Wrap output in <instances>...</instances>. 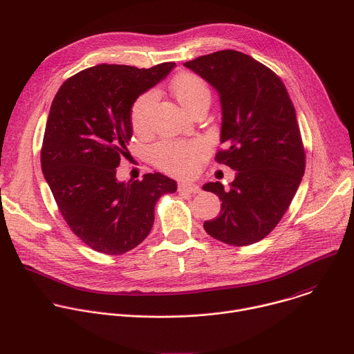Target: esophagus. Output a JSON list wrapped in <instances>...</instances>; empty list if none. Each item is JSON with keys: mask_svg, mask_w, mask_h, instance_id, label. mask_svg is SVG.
<instances>
[{"mask_svg": "<svg viewBox=\"0 0 354 354\" xmlns=\"http://www.w3.org/2000/svg\"><path fill=\"white\" fill-rule=\"evenodd\" d=\"M179 192H186V193H200V187L194 183L190 182H180L178 186Z\"/></svg>", "mask_w": 354, "mask_h": 354, "instance_id": "34e87169", "label": "esophagus"}]
</instances>
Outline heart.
I'll use <instances>...</instances> for the list:
<instances>
[{
  "label": "heart",
  "mask_w": 354,
  "mask_h": 354,
  "mask_svg": "<svg viewBox=\"0 0 354 354\" xmlns=\"http://www.w3.org/2000/svg\"><path fill=\"white\" fill-rule=\"evenodd\" d=\"M172 91L178 102L187 111L203 97H210V92L203 82L194 74H182L174 84ZM157 102V92L149 91L141 95L131 109V124L136 133L149 130L151 118ZM209 145L205 140L196 138L190 141L165 140L156 144L151 149V160L160 169L171 175H187L196 169L198 162L207 154Z\"/></svg>",
  "instance_id": "b5f03b06"
}]
</instances>
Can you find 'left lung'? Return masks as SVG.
<instances>
[{
	"label": "left lung",
	"mask_w": 354,
	"mask_h": 354,
	"mask_svg": "<svg viewBox=\"0 0 354 354\" xmlns=\"http://www.w3.org/2000/svg\"><path fill=\"white\" fill-rule=\"evenodd\" d=\"M209 82L221 105L216 160L236 171L230 189L203 185L223 201L206 232L228 245L263 239L281 220L306 169L295 111L281 80L266 66L235 50H221L183 64Z\"/></svg>",
	"instance_id": "left-lung-1"
}]
</instances>
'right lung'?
Wrapping results in <instances>:
<instances>
[{"instance_id": "1", "label": "right lung", "mask_w": 354, "mask_h": 354, "mask_svg": "<svg viewBox=\"0 0 354 354\" xmlns=\"http://www.w3.org/2000/svg\"><path fill=\"white\" fill-rule=\"evenodd\" d=\"M175 67L99 64L68 78L53 99L41 171L68 227L102 254L122 255L141 243L153 228L158 198L176 192V182L160 172L141 180L116 178L129 154L134 102Z\"/></svg>"}]
</instances>
